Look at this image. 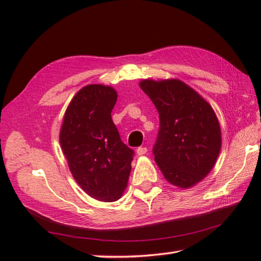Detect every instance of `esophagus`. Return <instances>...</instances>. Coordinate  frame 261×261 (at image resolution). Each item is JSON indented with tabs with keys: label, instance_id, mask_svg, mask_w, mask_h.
<instances>
[{
	"label": "esophagus",
	"instance_id": "1",
	"mask_svg": "<svg viewBox=\"0 0 261 261\" xmlns=\"http://www.w3.org/2000/svg\"><path fill=\"white\" fill-rule=\"evenodd\" d=\"M146 152H147L146 147H138V148H137V151H136L137 155H138V156L144 155V154H146Z\"/></svg>",
	"mask_w": 261,
	"mask_h": 261
}]
</instances>
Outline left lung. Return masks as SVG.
<instances>
[{
  "label": "left lung",
  "mask_w": 261,
  "mask_h": 261,
  "mask_svg": "<svg viewBox=\"0 0 261 261\" xmlns=\"http://www.w3.org/2000/svg\"><path fill=\"white\" fill-rule=\"evenodd\" d=\"M139 86L160 116L153 153L165 178L182 189L201 182L215 166L222 145L214 109L179 79H143Z\"/></svg>",
  "instance_id": "left-lung-1"
}]
</instances>
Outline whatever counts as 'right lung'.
Instances as JSON below:
<instances>
[{"instance_id":"right-lung-1","label":"right lung","mask_w":261,"mask_h":261,"mask_svg":"<svg viewBox=\"0 0 261 261\" xmlns=\"http://www.w3.org/2000/svg\"><path fill=\"white\" fill-rule=\"evenodd\" d=\"M116 100L112 86H84L70 101L60 130L61 148L74 180L88 196L105 202L122 197L134 156L112 120Z\"/></svg>"}]
</instances>
